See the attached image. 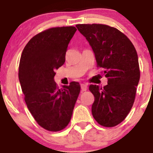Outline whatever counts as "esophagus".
I'll return each instance as SVG.
<instances>
[{
	"mask_svg": "<svg viewBox=\"0 0 153 153\" xmlns=\"http://www.w3.org/2000/svg\"><path fill=\"white\" fill-rule=\"evenodd\" d=\"M81 91H82V92H84V91H86V89H87V85L85 84H81Z\"/></svg>",
	"mask_w": 153,
	"mask_h": 153,
	"instance_id": "1",
	"label": "esophagus"
}]
</instances>
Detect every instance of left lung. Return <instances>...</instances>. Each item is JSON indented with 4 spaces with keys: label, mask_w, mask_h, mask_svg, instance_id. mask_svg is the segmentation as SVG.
Listing matches in <instances>:
<instances>
[{
    "label": "left lung",
    "mask_w": 153,
    "mask_h": 153,
    "mask_svg": "<svg viewBox=\"0 0 153 153\" xmlns=\"http://www.w3.org/2000/svg\"><path fill=\"white\" fill-rule=\"evenodd\" d=\"M95 53L97 67L104 69L107 85L89 86L95 101L92 114L105 127L119 124L132 109L140 79L138 55L130 40L105 24H77Z\"/></svg>",
    "instance_id": "obj_1"
}]
</instances>
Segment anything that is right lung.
I'll return each mask as SVG.
<instances>
[{"mask_svg": "<svg viewBox=\"0 0 153 153\" xmlns=\"http://www.w3.org/2000/svg\"><path fill=\"white\" fill-rule=\"evenodd\" d=\"M75 27H54L32 38L23 50L18 78L29 112L41 127L52 132L64 129L70 121L81 90L78 82L58 89L55 69L65 62Z\"/></svg>", "mask_w": 153, "mask_h": 153, "instance_id": "1", "label": "right lung"}]
</instances>
